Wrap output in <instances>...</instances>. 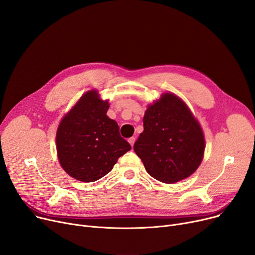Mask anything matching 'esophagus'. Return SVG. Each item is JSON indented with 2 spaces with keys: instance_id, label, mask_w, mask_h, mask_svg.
<instances>
[{
  "instance_id": "34e87169",
  "label": "esophagus",
  "mask_w": 255,
  "mask_h": 255,
  "mask_svg": "<svg viewBox=\"0 0 255 255\" xmlns=\"http://www.w3.org/2000/svg\"><path fill=\"white\" fill-rule=\"evenodd\" d=\"M128 141H129V143L131 144V146H133V144H134V142H135V137H130V138L128 139Z\"/></svg>"
}]
</instances>
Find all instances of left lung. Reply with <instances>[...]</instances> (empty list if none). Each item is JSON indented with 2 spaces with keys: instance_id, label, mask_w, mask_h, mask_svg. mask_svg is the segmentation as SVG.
<instances>
[{
  "instance_id": "left-lung-1",
  "label": "left lung",
  "mask_w": 255,
  "mask_h": 255,
  "mask_svg": "<svg viewBox=\"0 0 255 255\" xmlns=\"http://www.w3.org/2000/svg\"><path fill=\"white\" fill-rule=\"evenodd\" d=\"M205 148L202 127L172 93L148 106L143 131L133 145L149 175L167 184L191 176L203 161Z\"/></svg>"
}]
</instances>
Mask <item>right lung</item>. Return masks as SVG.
<instances>
[{
	"instance_id": "1",
	"label": "right lung",
	"mask_w": 255,
	"mask_h": 255,
	"mask_svg": "<svg viewBox=\"0 0 255 255\" xmlns=\"http://www.w3.org/2000/svg\"><path fill=\"white\" fill-rule=\"evenodd\" d=\"M109 100L88 91L61 121L57 152L63 169L80 182H95L109 173L118 159L131 150L115 120L106 116Z\"/></svg>"
}]
</instances>
